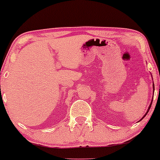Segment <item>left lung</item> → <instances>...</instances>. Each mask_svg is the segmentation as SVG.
<instances>
[{"label":"left lung","mask_w":160,"mask_h":160,"mask_svg":"<svg viewBox=\"0 0 160 160\" xmlns=\"http://www.w3.org/2000/svg\"><path fill=\"white\" fill-rule=\"evenodd\" d=\"M153 86H154V85H153ZM153 88H154V86H153ZM153 90H154V89H153ZM152 101H153V100H152ZM152 101H151V102H150V106H149V108H148V111H147V112H146V113H145V114H144V117H142V118H141V120H143V118H144V117H145V116H146L147 114H148V111H149V110L150 109V108H151V104H152ZM140 120V121H141Z\"/></svg>","instance_id":"obj_1"}]
</instances>
